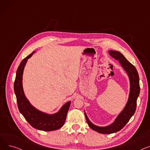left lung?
<instances>
[{"label":"left lung","mask_w":150,"mask_h":150,"mask_svg":"<svg viewBox=\"0 0 150 150\" xmlns=\"http://www.w3.org/2000/svg\"><path fill=\"white\" fill-rule=\"evenodd\" d=\"M108 52L113 58L119 61L121 66L126 71L129 77L130 90L127 103L123 110L118 115L114 122L106 127H98L93 124L88 119L84 111L86 119L89 127L92 129L99 133L108 134L119 131L129 122L136 111L137 100L140 93L139 77L136 67L131 64L120 52L115 50H109Z\"/></svg>","instance_id":"obj_1"}]
</instances>
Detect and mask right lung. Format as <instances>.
<instances>
[{
    "instance_id": "1",
    "label": "right lung",
    "mask_w": 150,
    "mask_h": 150,
    "mask_svg": "<svg viewBox=\"0 0 150 150\" xmlns=\"http://www.w3.org/2000/svg\"><path fill=\"white\" fill-rule=\"evenodd\" d=\"M35 52V51L23 59L17 70L14 83V91L17 99L18 106L20 112L34 128L44 131L57 130L64 124L71 101L66 103L57 112L49 114L35 108L30 103L23 92L22 86L23 69L28 59L31 57Z\"/></svg>"
}]
</instances>
